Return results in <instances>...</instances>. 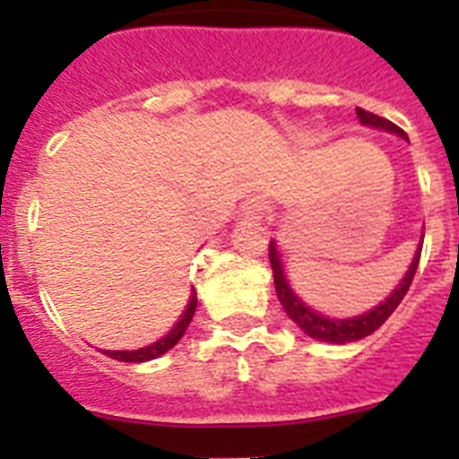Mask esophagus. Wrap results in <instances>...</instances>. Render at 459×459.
I'll use <instances>...</instances> for the list:
<instances>
[{"label":"esophagus","mask_w":459,"mask_h":459,"mask_svg":"<svg viewBox=\"0 0 459 459\" xmlns=\"http://www.w3.org/2000/svg\"><path fill=\"white\" fill-rule=\"evenodd\" d=\"M264 202L262 200H250V202H245V216H252V219H259V216L264 214Z\"/></svg>","instance_id":"obj_1"}]
</instances>
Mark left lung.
Instances as JSON below:
<instances>
[{"label":"left lung","instance_id":"obj_1","mask_svg":"<svg viewBox=\"0 0 459 459\" xmlns=\"http://www.w3.org/2000/svg\"><path fill=\"white\" fill-rule=\"evenodd\" d=\"M357 118L362 121L364 126H374V128H384V131H391L395 135H403L407 138L405 131L398 128V126L388 121L384 117H377V114H371V111H364L357 107ZM420 257H421V245L417 255H414L412 264L407 269L405 279L400 281V286L393 290L385 302H381L378 307H374L371 312L362 314V316H355V319H326V316H321V314L312 312L309 307L302 305L295 293L290 290L288 286L286 276H283V266H281V259H279V250H276V245L269 243V262H272V269H273V286H276V295H279L281 305L286 309V314L290 319L298 324V326L305 331L309 338H316V341H324V342H352V341H359V338H367L369 333H374L381 324H384L393 312H395V307L403 302V298L407 295L410 286H412V279H414V272H417V266H420Z\"/></svg>","mask_w":459,"mask_h":459}]
</instances>
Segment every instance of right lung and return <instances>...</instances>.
Masks as SVG:
<instances>
[{"instance_id": "obj_1", "label": "right lung", "mask_w": 459, "mask_h": 459, "mask_svg": "<svg viewBox=\"0 0 459 459\" xmlns=\"http://www.w3.org/2000/svg\"><path fill=\"white\" fill-rule=\"evenodd\" d=\"M195 307H197V293L193 290L190 300H187L186 312L180 314V319L176 321V326H173L164 338H159L157 342H152V345H147V348H140V350H104V355L114 357V359H118V362H147V359H154V357L164 355V352H169V350H171L180 338H183V333H186L187 326H190V321H193Z\"/></svg>"}]
</instances>
